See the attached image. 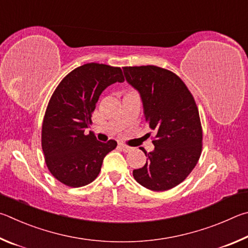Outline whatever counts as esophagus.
Wrapping results in <instances>:
<instances>
[{
	"label": "esophagus",
	"mask_w": 248,
	"mask_h": 248,
	"mask_svg": "<svg viewBox=\"0 0 248 248\" xmlns=\"http://www.w3.org/2000/svg\"><path fill=\"white\" fill-rule=\"evenodd\" d=\"M119 147L121 148V150H123V151H124V153H129V151H132V150H133L132 147H129V146H127V145H124L123 142H120V144H119Z\"/></svg>",
	"instance_id": "esophagus-1"
}]
</instances>
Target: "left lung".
<instances>
[{
	"label": "left lung",
	"mask_w": 248,
	"mask_h": 248,
	"mask_svg": "<svg viewBox=\"0 0 248 248\" xmlns=\"http://www.w3.org/2000/svg\"><path fill=\"white\" fill-rule=\"evenodd\" d=\"M126 81L140 93L147 124L155 132V149L144 151L147 161L133 171L144 187L161 192L188 176L202 154V131L196 103L183 80L168 69L123 67Z\"/></svg>",
	"instance_id": "1"
}]
</instances>
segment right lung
<instances>
[{
	"instance_id": "1",
	"label": "right lung",
	"mask_w": 248,
	"mask_h": 248,
	"mask_svg": "<svg viewBox=\"0 0 248 248\" xmlns=\"http://www.w3.org/2000/svg\"><path fill=\"white\" fill-rule=\"evenodd\" d=\"M120 67L88 63L64 77L52 94L42 124V150L46 163L56 180L80 187L98 176L103 159L117 142L97 140L90 127L91 113L102 91L123 82Z\"/></svg>"
}]
</instances>
